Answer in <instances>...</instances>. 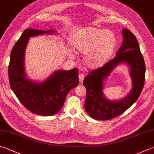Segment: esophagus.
<instances>
[{"instance_id":"obj_1","label":"esophagus","mask_w":154,"mask_h":154,"mask_svg":"<svg viewBox=\"0 0 154 154\" xmlns=\"http://www.w3.org/2000/svg\"><path fill=\"white\" fill-rule=\"evenodd\" d=\"M84 78H85V75H84V74L80 73V74L79 75V81H80L81 83L83 82Z\"/></svg>"}]
</instances>
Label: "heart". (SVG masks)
I'll list each match as a JSON object with an SVG mask.
<instances>
[{"mask_svg":"<svg viewBox=\"0 0 154 154\" xmlns=\"http://www.w3.org/2000/svg\"><path fill=\"white\" fill-rule=\"evenodd\" d=\"M117 43L111 31L95 27H87L78 33L73 41L77 51L84 53V62L90 67H97L109 58ZM69 56L73 57L71 52Z\"/></svg>","mask_w":154,"mask_h":154,"instance_id":"obj_1","label":"heart"}]
</instances>
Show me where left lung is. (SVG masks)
<instances>
[{
  "mask_svg": "<svg viewBox=\"0 0 154 154\" xmlns=\"http://www.w3.org/2000/svg\"><path fill=\"white\" fill-rule=\"evenodd\" d=\"M123 43L116 57L103 67L89 72L83 80L87 89L85 102V110L93 119L109 120L116 117L133 105L140 95L144 85L146 65L136 37L130 31L122 30ZM124 62L130 68L132 79V89L122 100L110 101L103 93V81L114 68Z\"/></svg>",
  "mask_w": 154,
  "mask_h": 154,
  "instance_id": "1",
  "label": "left lung"
}]
</instances>
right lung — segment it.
Masks as SVG:
<instances>
[{
  "mask_svg": "<svg viewBox=\"0 0 154 154\" xmlns=\"http://www.w3.org/2000/svg\"><path fill=\"white\" fill-rule=\"evenodd\" d=\"M53 32L55 31L53 30L26 29L12 49L8 65L9 82L15 95L27 109L43 116L58 113L69 91L79 82L77 68L69 71L57 70L41 83L26 77L24 61L29 38Z\"/></svg>",
  "mask_w": 154,
  "mask_h": 154,
  "instance_id": "obj_1",
  "label": "right lung"
}]
</instances>
